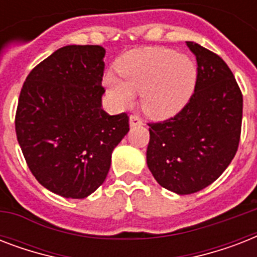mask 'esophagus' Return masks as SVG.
Here are the masks:
<instances>
[{"label": "esophagus", "mask_w": 257, "mask_h": 257, "mask_svg": "<svg viewBox=\"0 0 257 257\" xmlns=\"http://www.w3.org/2000/svg\"><path fill=\"white\" fill-rule=\"evenodd\" d=\"M129 125H131V126H137V125H143V120H141V118L139 116H136V114H132V116L129 117Z\"/></svg>", "instance_id": "1"}]
</instances>
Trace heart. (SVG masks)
Returning a JSON list of instances; mask_svg holds the SVG:
<instances>
[{"label":"heart","instance_id":"obj_1","mask_svg":"<svg viewBox=\"0 0 257 257\" xmlns=\"http://www.w3.org/2000/svg\"><path fill=\"white\" fill-rule=\"evenodd\" d=\"M117 72L105 76V86L118 106L128 108L140 94L141 109L155 120L175 116L187 105L197 81V65L188 54L168 48L128 52L117 62Z\"/></svg>","mask_w":257,"mask_h":257}]
</instances>
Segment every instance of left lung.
Segmentation results:
<instances>
[{
  "label": "left lung",
  "instance_id": "1",
  "mask_svg": "<svg viewBox=\"0 0 257 257\" xmlns=\"http://www.w3.org/2000/svg\"><path fill=\"white\" fill-rule=\"evenodd\" d=\"M187 46L197 62L195 92L176 116L148 124L149 171L177 195L219 179L237 152L243 118V94L223 58L196 42Z\"/></svg>",
  "mask_w": 257,
  "mask_h": 257
}]
</instances>
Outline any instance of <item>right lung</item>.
Masks as SVG:
<instances>
[{
  "mask_svg": "<svg viewBox=\"0 0 257 257\" xmlns=\"http://www.w3.org/2000/svg\"><path fill=\"white\" fill-rule=\"evenodd\" d=\"M105 49L68 45L32 69L16 112L18 144L42 187L84 199L104 183L113 149L129 131L126 113L102 109Z\"/></svg>",
  "mask_w": 257,
  "mask_h": 257,
  "instance_id": "obj_1",
  "label": "right lung"
}]
</instances>
